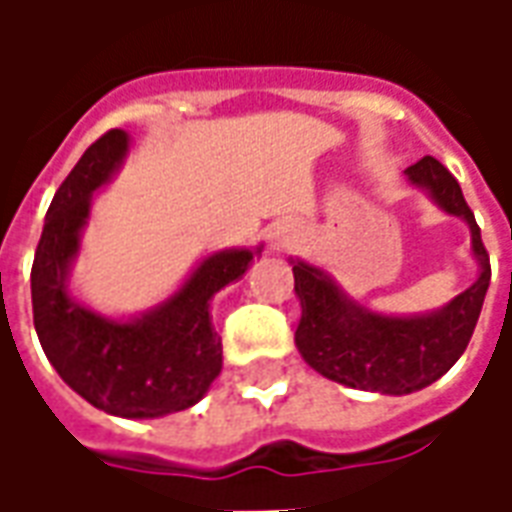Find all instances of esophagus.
I'll list each match as a JSON object with an SVG mask.
<instances>
[{"label":"esophagus","mask_w":512,"mask_h":512,"mask_svg":"<svg viewBox=\"0 0 512 512\" xmlns=\"http://www.w3.org/2000/svg\"><path fill=\"white\" fill-rule=\"evenodd\" d=\"M266 241H268V246H274V249L290 246V244H293V241H296V224L274 222L266 230Z\"/></svg>","instance_id":"esophagus-1"}]
</instances>
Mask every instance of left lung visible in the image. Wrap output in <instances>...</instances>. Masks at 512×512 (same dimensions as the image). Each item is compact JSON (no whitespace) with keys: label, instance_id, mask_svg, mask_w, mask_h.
<instances>
[{"label":"left lung","instance_id":"8db88e82","mask_svg":"<svg viewBox=\"0 0 512 512\" xmlns=\"http://www.w3.org/2000/svg\"><path fill=\"white\" fill-rule=\"evenodd\" d=\"M406 178L439 211L463 219L472 235L477 279L444 307L408 315L376 312L351 299L323 266L290 257L301 304L296 348L304 362L329 381L381 395L419 392L461 359L491 282L480 227L450 169L425 156L406 169Z\"/></svg>","mask_w":512,"mask_h":512}]
</instances>
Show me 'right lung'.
Listing matches in <instances>:
<instances>
[{
  "label": "right lung",
  "instance_id": "add662e5",
  "mask_svg": "<svg viewBox=\"0 0 512 512\" xmlns=\"http://www.w3.org/2000/svg\"><path fill=\"white\" fill-rule=\"evenodd\" d=\"M128 150L131 136L109 131L54 194L32 263V312L51 367L76 395L112 417L158 419L200 403L222 373L213 299L244 277L263 244L208 252L167 299L142 312L93 310L73 293V266L93 200L115 180Z\"/></svg>",
  "mask_w": 512,
  "mask_h": 512
}]
</instances>
